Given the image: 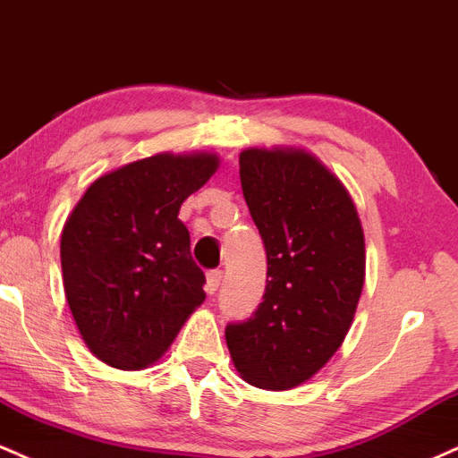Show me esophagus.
I'll return each mask as SVG.
<instances>
[{"label": "esophagus", "mask_w": 458, "mask_h": 458, "mask_svg": "<svg viewBox=\"0 0 458 458\" xmlns=\"http://www.w3.org/2000/svg\"><path fill=\"white\" fill-rule=\"evenodd\" d=\"M222 277L224 276H222V271H219V269L208 271L207 273V286H204V288H207V293H211V295H213V293L219 288V284H222Z\"/></svg>", "instance_id": "obj_1"}]
</instances>
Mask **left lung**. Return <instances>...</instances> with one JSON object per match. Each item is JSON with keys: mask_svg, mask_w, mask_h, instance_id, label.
<instances>
[{"mask_svg": "<svg viewBox=\"0 0 458 458\" xmlns=\"http://www.w3.org/2000/svg\"><path fill=\"white\" fill-rule=\"evenodd\" d=\"M243 198L267 251V288L245 323L225 327L239 375L293 390L344 343L366 277L360 215L340 178L293 146L239 155Z\"/></svg>", "mask_w": 458, "mask_h": 458, "instance_id": "8db88e82", "label": "left lung"}]
</instances>
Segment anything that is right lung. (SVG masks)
I'll return each instance as SVG.
<instances>
[{
  "label": "right lung",
  "instance_id": "obj_1",
  "mask_svg": "<svg viewBox=\"0 0 458 458\" xmlns=\"http://www.w3.org/2000/svg\"><path fill=\"white\" fill-rule=\"evenodd\" d=\"M217 167L215 152H159L98 176L68 215L66 301L83 343L107 366L159 361L207 299L178 211Z\"/></svg>",
  "mask_w": 458,
  "mask_h": 458
}]
</instances>
